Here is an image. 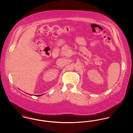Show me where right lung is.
Returning <instances> with one entry per match:
<instances>
[{"instance_id": "obj_1", "label": "right lung", "mask_w": 133, "mask_h": 133, "mask_svg": "<svg viewBox=\"0 0 133 133\" xmlns=\"http://www.w3.org/2000/svg\"><path fill=\"white\" fill-rule=\"evenodd\" d=\"M29 95H30V94H29ZM42 95H37L36 96H42Z\"/></svg>"}]
</instances>
